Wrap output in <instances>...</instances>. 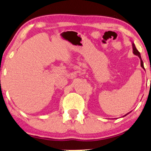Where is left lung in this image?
<instances>
[{
  "mask_svg": "<svg viewBox=\"0 0 151 151\" xmlns=\"http://www.w3.org/2000/svg\"><path fill=\"white\" fill-rule=\"evenodd\" d=\"M132 47H133V53H134V54H135V55H137L138 57L139 58V59H140V62H141V67L143 68V69L145 70V69H144V63H143V61H142V58H141V55H140V53L139 52V51H137V49H136V47H135V44H134V42H132ZM129 114V113H127V114H126L124 116H126V115H128Z\"/></svg>",
  "mask_w": 151,
  "mask_h": 151,
  "instance_id": "obj_1",
  "label": "left lung"
}]
</instances>
